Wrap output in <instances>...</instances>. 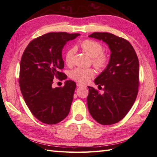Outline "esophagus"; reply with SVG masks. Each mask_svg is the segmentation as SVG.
<instances>
[{
  "label": "esophagus",
  "instance_id": "1",
  "mask_svg": "<svg viewBox=\"0 0 157 157\" xmlns=\"http://www.w3.org/2000/svg\"><path fill=\"white\" fill-rule=\"evenodd\" d=\"M77 86H78V87H82V86H84L83 84H80V83H77Z\"/></svg>",
  "mask_w": 157,
  "mask_h": 157
}]
</instances>
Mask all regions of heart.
I'll return each instance as SVG.
<instances>
[{"instance_id":"b5f03b06","label":"heart","mask_w":157,"mask_h":157,"mask_svg":"<svg viewBox=\"0 0 157 157\" xmlns=\"http://www.w3.org/2000/svg\"><path fill=\"white\" fill-rule=\"evenodd\" d=\"M80 46L87 54L92 57L93 64L98 70H103L107 67L110 63V56L103 52L102 45L98 41L91 39H86L80 42ZM75 53L74 47L70 48L66 52L65 59L67 65H71L73 63V56ZM95 75L94 70L91 68H76L71 73L73 79L79 83H86Z\"/></svg>"}]
</instances>
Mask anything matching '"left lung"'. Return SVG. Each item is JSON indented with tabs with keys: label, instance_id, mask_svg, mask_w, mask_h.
<instances>
[{
	"label": "left lung",
	"instance_id": "left-lung-1",
	"mask_svg": "<svg viewBox=\"0 0 157 157\" xmlns=\"http://www.w3.org/2000/svg\"><path fill=\"white\" fill-rule=\"evenodd\" d=\"M89 37L106 42L111 54L107 67L94 80L104 93L88 86V108L100 124L112 125L125 117L137 97L138 59L132 44L124 38L107 32H94Z\"/></svg>",
	"mask_w": 157,
	"mask_h": 157
}]
</instances>
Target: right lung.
I'll return each instance as SVG.
<instances>
[{
    "instance_id": "right-lung-1",
    "label": "right lung",
    "mask_w": 157,
    "mask_h": 157,
    "mask_svg": "<svg viewBox=\"0 0 157 157\" xmlns=\"http://www.w3.org/2000/svg\"><path fill=\"white\" fill-rule=\"evenodd\" d=\"M79 34L51 32L33 40L23 52L19 83L23 99L36 119L46 124H56L68 115L75 82L67 80L63 87H52L55 78H67L62 69L63 46Z\"/></svg>"
}]
</instances>
